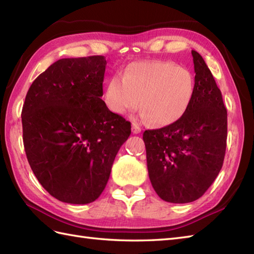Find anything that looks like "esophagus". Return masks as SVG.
I'll list each match as a JSON object with an SVG mask.
<instances>
[{
  "label": "esophagus",
  "mask_w": 254,
  "mask_h": 254,
  "mask_svg": "<svg viewBox=\"0 0 254 254\" xmlns=\"http://www.w3.org/2000/svg\"><path fill=\"white\" fill-rule=\"evenodd\" d=\"M141 127H139L136 123H132V132L133 134H138L141 133Z\"/></svg>",
  "instance_id": "obj_1"
}]
</instances>
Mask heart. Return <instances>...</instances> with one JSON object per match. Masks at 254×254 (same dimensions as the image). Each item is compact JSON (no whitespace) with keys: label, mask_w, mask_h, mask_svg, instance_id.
Returning a JSON list of instances; mask_svg holds the SVG:
<instances>
[{"label":"heart","mask_w":254,"mask_h":254,"mask_svg":"<svg viewBox=\"0 0 254 254\" xmlns=\"http://www.w3.org/2000/svg\"><path fill=\"white\" fill-rule=\"evenodd\" d=\"M195 93V79L188 68L169 61H137L107 82L104 99L111 112L124 116L144 108L141 117L166 127L181 119Z\"/></svg>","instance_id":"1"}]
</instances>
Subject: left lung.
<instances>
[{
	"mask_svg": "<svg viewBox=\"0 0 254 254\" xmlns=\"http://www.w3.org/2000/svg\"><path fill=\"white\" fill-rule=\"evenodd\" d=\"M192 57L195 93L185 116L143 134L149 180L170 203H190L207 191L222 169L227 142L222 93L201 55L192 50Z\"/></svg>",
	"mask_w": 254,
	"mask_h": 254,
	"instance_id": "1",
	"label": "left lung"
}]
</instances>
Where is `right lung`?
I'll return each mask as SVG.
<instances>
[{
  "instance_id": "1",
  "label": "right lung",
  "mask_w": 254,
  "mask_h": 254,
  "mask_svg": "<svg viewBox=\"0 0 254 254\" xmlns=\"http://www.w3.org/2000/svg\"><path fill=\"white\" fill-rule=\"evenodd\" d=\"M102 56L61 59L27 91L21 111L27 159L38 181L59 201L99 197L131 123L101 99Z\"/></svg>"
}]
</instances>
